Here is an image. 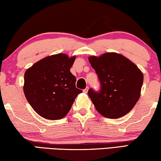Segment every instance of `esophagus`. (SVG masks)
<instances>
[{"label":"esophagus","mask_w":161,"mask_h":161,"mask_svg":"<svg viewBox=\"0 0 161 161\" xmlns=\"http://www.w3.org/2000/svg\"><path fill=\"white\" fill-rule=\"evenodd\" d=\"M88 87H86V88H85V89L83 90V92L86 93H86L88 92Z\"/></svg>","instance_id":"obj_1"}]
</instances>
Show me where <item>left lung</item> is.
<instances>
[{
  "mask_svg": "<svg viewBox=\"0 0 161 161\" xmlns=\"http://www.w3.org/2000/svg\"><path fill=\"white\" fill-rule=\"evenodd\" d=\"M101 88H90L88 94L97 110L108 118L123 117L131 110L140 97L144 76L136 64L117 53L89 57Z\"/></svg>",
  "mask_w": 161,
  "mask_h": 161,
  "instance_id": "8db88e82",
  "label": "left lung"
}]
</instances>
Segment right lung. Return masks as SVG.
Here are the masks:
<instances>
[{"label": "right lung", "instance_id": "1", "mask_svg": "<svg viewBox=\"0 0 161 161\" xmlns=\"http://www.w3.org/2000/svg\"><path fill=\"white\" fill-rule=\"evenodd\" d=\"M75 56L57 53L37 62L25 73L24 93L39 115L48 120L64 118L82 90L75 87V77L69 69Z\"/></svg>", "mask_w": 161, "mask_h": 161}]
</instances>
